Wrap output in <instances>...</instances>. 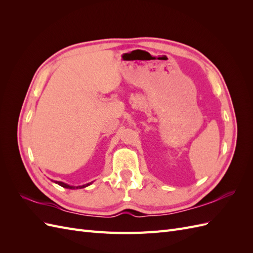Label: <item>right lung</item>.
Returning a JSON list of instances; mask_svg holds the SVG:
<instances>
[{
  "label": "right lung",
  "instance_id": "1",
  "mask_svg": "<svg viewBox=\"0 0 253 253\" xmlns=\"http://www.w3.org/2000/svg\"><path fill=\"white\" fill-rule=\"evenodd\" d=\"M56 183H58V185H60L61 187L63 188H66V189H81V188H84V187H87L89 186V183H87V185H83V186H79V187H73V186H68L66 185V183L64 182H61V181H55Z\"/></svg>",
  "mask_w": 253,
  "mask_h": 253
}]
</instances>
